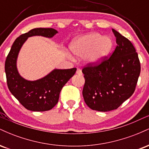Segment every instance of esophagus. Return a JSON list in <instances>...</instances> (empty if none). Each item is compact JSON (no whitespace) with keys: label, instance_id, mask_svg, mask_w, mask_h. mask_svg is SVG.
Instances as JSON below:
<instances>
[{"label":"esophagus","instance_id":"obj_1","mask_svg":"<svg viewBox=\"0 0 149 149\" xmlns=\"http://www.w3.org/2000/svg\"><path fill=\"white\" fill-rule=\"evenodd\" d=\"M76 73H77V74H78V75H80V76H81V75L83 74V73H82V71H81V70H80V69H77Z\"/></svg>","mask_w":149,"mask_h":149}]
</instances>
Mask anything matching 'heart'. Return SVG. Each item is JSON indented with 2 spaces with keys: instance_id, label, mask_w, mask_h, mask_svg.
<instances>
[{
  "instance_id": "b5f03b06",
  "label": "heart",
  "mask_w": 149,
  "mask_h": 149,
  "mask_svg": "<svg viewBox=\"0 0 149 149\" xmlns=\"http://www.w3.org/2000/svg\"><path fill=\"white\" fill-rule=\"evenodd\" d=\"M113 46V42L111 37L90 33L73 39L69 47L74 54L83 56L84 60L88 64H98L110 54Z\"/></svg>"
}]
</instances>
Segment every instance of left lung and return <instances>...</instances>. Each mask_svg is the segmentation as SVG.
I'll use <instances>...</instances> for the list:
<instances>
[{
    "instance_id": "left-lung-1",
    "label": "left lung",
    "mask_w": 149,
    "mask_h": 149,
    "mask_svg": "<svg viewBox=\"0 0 149 149\" xmlns=\"http://www.w3.org/2000/svg\"><path fill=\"white\" fill-rule=\"evenodd\" d=\"M115 50L98 65L89 64L83 69V96L92 110L107 112L117 109L134 93L141 66L132 43L113 29Z\"/></svg>"
}]
</instances>
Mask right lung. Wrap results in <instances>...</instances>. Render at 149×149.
Returning <instances> with one entry per match:
<instances>
[{
    "label": "right lung",
    "instance_id": "1",
    "mask_svg": "<svg viewBox=\"0 0 149 149\" xmlns=\"http://www.w3.org/2000/svg\"><path fill=\"white\" fill-rule=\"evenodd\" d=\"M52 28H36L18 37L12 45L5 64L9 90L20 104L32 111H45L57 104L59 93L64 85L75 74L76 68L54 69L47 76L36 80H26L20 76L17 67L18 54L28 38L40 36L51 38L57 33Z\"/></svg>",
    "mask_w": 149,
    "mask_h": 149
}]
</instances>
